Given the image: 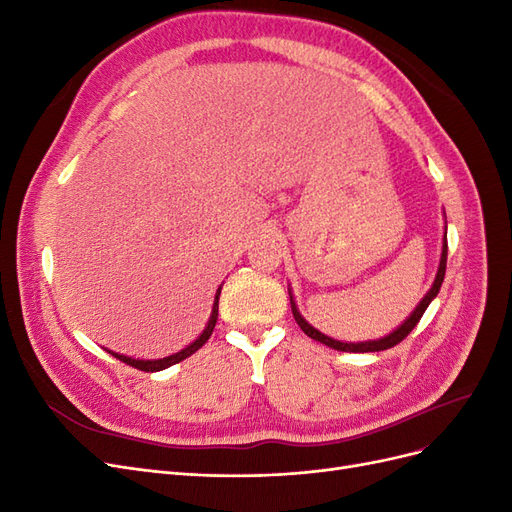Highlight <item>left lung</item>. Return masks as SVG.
<instances>
[{"mask_svg": "<svg viewBox=\"0 0 512 512\" xmlns=\"http://www.w3.org/2000/svg\"><path fill=\"white\" fill-rule=\"evenodd\" d=\"M446 252H448V245H446V237H444L442 258H440V269H438V275H436V282H433L431 290L425 294V299H423L421 303H418V307L414 309L412 316H410L404 324H401V327H399L397 331H393L391 335H386V337H382V339H374V342H361V344H344V342H337V339H331V337H327V335H322L320 331H316V329L312 327V324H307L305 318L299 314V309H297V305H294L292 297H290L292 316H294V320H297L301 331H303L307 337H312V339H316V342H320V344H324V346H329V348H333V350H342V352H380V350H389V348L397 346L399 342H404V339L410 335V331L418 324V320L423 318V314H425V309L429 307V303L438 297L440 286H442V282H444V273H446Z\"/></svg>", "mask_w": 512, "mask_h": 512, "instance_id": "obj_1", "label": "left lung"}]
</instances>
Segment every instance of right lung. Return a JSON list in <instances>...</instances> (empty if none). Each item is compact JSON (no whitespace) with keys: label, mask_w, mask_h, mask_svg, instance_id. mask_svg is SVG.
<instances>
[{"label":"right lung","mask_w":512,"mask_h":512,"mask_svg":"<svg viewBox=\"0 0 512 512\" xmlns=\"http://www.w3.org/2000/svg\"><path fill=\"white\" fill-rule=\"evenodd\" d=\"M220 292H222V288H218V294H215L213 312H211L207 329L203 331V335H200V337L196 339L194 344H190L185 350H181V352H177V354H173V356H166V359H158V361H138V359H130V356H123V354H115V352H111V354L115 356V359H119L121 363L132 365L134 369H141V371H160V369H166V367L175 365V363H179V361H183V359H188L190 354H194L198 348H203V346L207 344V339L211 337V333H213V329H215V322H218V309H220Z\"/></svg>","instance_id":"add662e5"}]
</instances>
